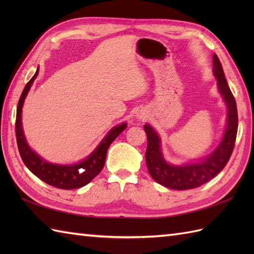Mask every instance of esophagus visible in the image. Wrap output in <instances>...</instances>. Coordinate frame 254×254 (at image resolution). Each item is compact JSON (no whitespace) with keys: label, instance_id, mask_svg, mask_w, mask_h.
I'll return each mask as SVG.
<instances>
[{"label":"esophagus","instance_id":"esophagus-1","mask_svg":"<svg viewBox=\"0 0 254 254\" xmlns=\"http://www.w3.org/2000/svg\"><path fill=\"white\" fill-rule=\"evenodd\" d=\"M136 118L139 119V120H145V119L148 118V113L146 110L141 109L136 112Z\"/></svg>","mask_w":254,"mask_h":254}]
</instances>
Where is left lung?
<instances>
[{
    "instance_id": "1",
    "label": "left lung",
    "mask_w": 254,
    "mask_h": 254,
    "mask_svg": "<svg viewBox=\"0 0 254 254\" xmlns=\"http://www.w3.org/2000/svg\"><path fill=\"white\" fill-rule=\"evenodd\" d=\"M213 72L217 78L219 93L227 106V127L222 142L203 161L182 166L168 164L161 153L158 134L148 124L144 126V130L147 134V149L145 153L147 169L153 179L166 188L174 190H190L204 185L224 169L233 154L238 131V112L235 97L226 80L222 63L216 55L213 56Z\"/></svg>"
}]
</instances>
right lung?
Returning <instances> with one entry per match:
<instances>
[{"label": "right lung", "instance_id": "1", "mask_svg": "<svg viewBox=\"0 0 254 254\" xmlns=\"http://www.w3.org/2000/svg\"><path fill=\"white\" fill-rule=\"evenodd\" d=\"M38 72L39 71L37 69L34 76L26 84L18 100L17 111H16L15 132L20 157L27 168L48 185L63 189V190L82 188L93 180L104 168L108 148H109L111 143L124 131V128L127 127V123H122L120 126L111 128L110 132L107 134L106 137L102 139L94 152L80 163L75 165H57L48 163L28 146L24 135L23 127H21V108H23L25 98L28 94L32 83L37 77Z\"/></svg>", "mask_w": 254, "mask_h": 254}]
</instances>
